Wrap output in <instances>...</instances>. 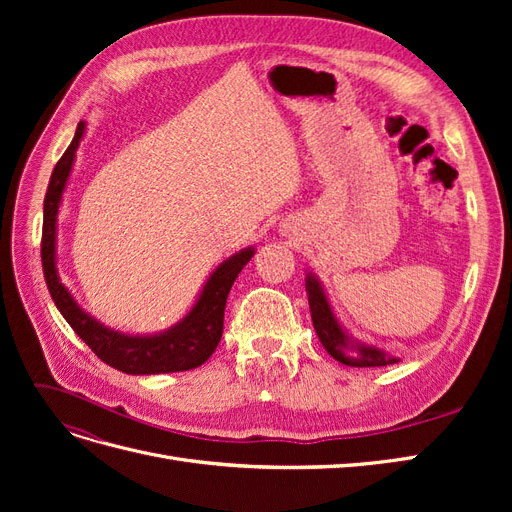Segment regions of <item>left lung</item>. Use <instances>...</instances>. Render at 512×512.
Segmentation results:
<instances>
[{"label":"left lung","mask_w":512,"mask_h":512,"mask_svg":"<svg viewBox=\"0 0 512 512\" xmlns=\"http://www.w3.org/2000/svg\"><path fill=\"white\" fill-rule=\"evenodd\" d=\"M305 290L318 339L335 361L350 367H384L399 361L397 356L389 354L386 350L354 342L352 337H348V333L342 329V324L337 322L327 294H324L322 284L316 280V275L307 273Z\"/></svg>","instance_id":"8db88e82"}]
</instances>
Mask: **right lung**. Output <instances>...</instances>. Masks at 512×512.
<instances>
[{
  "label": "right lung",
  "instance_id": "1",
  "mask_svg": "<svg viewBox=\"0 0 512 512\" xmlns=\"http://www.w3.org/2000/svg\"><path fill=\"white\" fill-rule=\"evenodd\" d=\"M85 134V121L76 126V134L70 147L53 168L49 190L44 196V222H42V269L57 309L68 320L74 333L91 348L100 361L111 365L123 374L149 376L170 374V371H188L203 365L218 348L224 331V307L228 292L235 284L241 269L252 260L254 247H245L224 260L215 269L200 290L194 307L188 316L181 318L175 327L156 335H126L104 327L96 318H91L83 307L72 299L68 288L59 282L55 267V235H57V213L64 196L70 170L76 158V149Z\"/></svg>",
  "mask_w": 512,
  "mask_h": 512
}]
</instances>
